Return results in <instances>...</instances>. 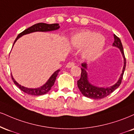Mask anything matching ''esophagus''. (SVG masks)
<instances>
[{
  "instance_id": "obj_1",
  "label": "esophagus",
  "mask_w": 134,
  "mask_h": 134,
  "mask_svg": "<svg viewBox=\"0 0 134 134\" xmlns=\"http://www.w3.org/2000/svg\"><path fill=\"white\" fill-rule=\"evenodd\" d=\"M74 63L72 62H69L67 63V65H66V67H67V68H70V67H73V66H74Z\"/></svg>"
}]
</instances>
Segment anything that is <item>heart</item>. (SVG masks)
Listing matches in <instances>:
<instances>
[{"mask_svg": "<svg viewBox=\"0 0 134 134\" xmlns=\"http://www.w3.org/2000/svg\"><path fill=\"white\" fill-rule=\"evenodd\" d=\"M72 46L76 48L85 47L82 55L87 60H93L100 54L104 46V40L99 34L93 32H82L75 34L71 39Z\"/></svg>", "mask_w": 134, "mask_h": 134, "instance_id": "b5f03b06", "label": "heart"}]
</instances>
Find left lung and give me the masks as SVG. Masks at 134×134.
Instances as JSON below:
<instances>
[{
	"instance_id": "1",
	"label": "left lung",
	"mask_w": 134,
	"mask_h": 134,
	"mask_svg": "<svg viewBox=\"0 0 134 134\" xmlns=\"http://www.w3.org/2000/svg\"><path fill=\"white\" fill-rule=\"evenodd\" d=\"M114 41L112 46L120 49L124 58V65L123 70H122V73L120 75V78H119L117 82L115 83L114 85L109 87H96L95 85H92L88 82L87 73V64L85 62L82 63L81 67V77H80V79L77 81V86H78L81 93L87 97L97 100L103 99V98L105 97L109 94H110L111 93L113 92L116 88H117L120 86V83L122 82L124 73L125 71V67H126V59H125V55H124L123 46H122L121 41L115 34L114 35Z\"/></svg>"
}]
</instances>
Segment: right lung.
Returning <instances> with one entry per match:
<instances>
[{"label": "right lung", "instance_id": "1", "mask_svg": "<svg viewBox=\"0 0 134 134\" xmlns=\"http://www.w3.org/2000/svg\"><path fill=\"white\" fill-rule=\"evenodd\" d=\"M59 24H47L45 23H38L36 24H34L32 26L30 27L29 28L25 30H24L23 32H22L21 33L19 34L17 36V37L16 38V39L14 41V44L15 43V42L17 41L19 38H20V37H22V35L28 34L32 33V32H48V31H52V30H55L59 29ZM13 44V46H14ZM60 71V70H56L54 74L52 75V76L50 77L49 79L47 80V82L45 83L43 86L39 88H27L25 87L24 86H21L20 85H19L17 82L15 81V79L13 78L12 74H11V77H12V79L14 82V83L17 85V87H19L22 91H23L24 92L27 93L29 95H31V96H41V95L46 94L49 92L50 90L51 89L52 87L53 86L55 81L56 77H57L58 73Z\"/></svg>", "mask_w": 134, "mask_h": 134}]
</instances>
